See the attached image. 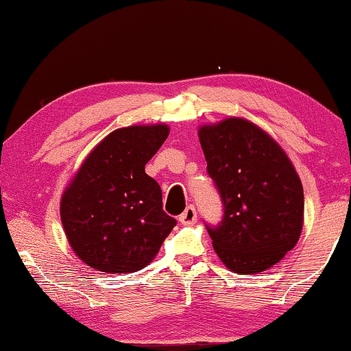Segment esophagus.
<instances>
[{
    "label": "esophagus",
    "mask_w": 351,
    "mask_h": 351,
    "mask_svg": "<svg viewBox=\"0 0 351 351\" xmlns=\"http://www.w3.org/2000/svg\"><path fill=\"white\" fill-rule=\"evenodd\" d=\"M180 223L184 226H192L197 223V211L194 206H187V208L182 211L180 216Z\"/></svg>",
    "instance_id": "1"
}]
</instances>
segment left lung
<instances>
[{
    "label": "left lung",
    "mask_w": 351,
    "mask_h": 351,
    "mask_svg": "<svg viewBox=\"0 0 351 351\" xmlns=\"http://www.w3.org/2000/svg\"><path fill=\"white\" fill-rule=\"evenodd\" d=\"M199 140L224 206L221 223L206 224L216 254L235 274L264 272L298 243L302 182L278 143L241 117L200 127Z\"/></svg>",
    "instance_id": "8db88e82"
}]
</instances>
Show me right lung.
<instances>
[{
	"instance_id": "right-lung-1",
	"label": "right lung",
	"mask_w": 351,
	"mask_h": 351,
	"mask_svg": "<svg viewBox=\"0 0 351 351\" xmlns=\"http://www.w3.org/2000/svg\"><path fill=\"white\" fill-rule=\"evenodd\" d=\"M165 124L117 128L98 143L63 192L73 251L98 272L132 274L156 258L176 226L145 165L169 136Z\"/></svg>"
}]
</instances>
